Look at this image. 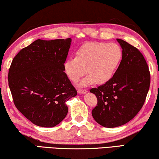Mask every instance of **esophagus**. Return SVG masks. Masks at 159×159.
<instances>
[{
  "label": "esophagus",
  "mask_w": 159,
  "mask_h": 159,
  "mask_svg": "<svg viewBox=\"0 0 159 159\" xmlns=\"http://www.w3.org/2000/svg\"><path fill=\"white\" fill-rule=\"evenodd\" d=\"M77 92H78V93H80V94H84L87 93V90L85 89H79L77 90Z\"/></svg>",
  "instance_id": "esophagus-1"
}]
</instances>
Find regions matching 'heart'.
<instances>
[{"label":"heart","mask_w":159,"mask_h":159,"mask_svg":"<svg viewBox=\"0 0 159 159\" xmlns=\"http://www.w3.org/2000/svg\"><path fill=\"white\" fill-rule=\"evenodd\" d=\"M123 56L118 43L88 42L81 46L76 53L64 63V71L73 82H77L82 76L89 73L81 82L86 86L96 82L103 84L111 79L119 66Z\"/></svg>","instance_id":"heart-1"}]
</instances>
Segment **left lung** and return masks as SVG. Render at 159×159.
Masks as SVG:
<instances>
[{
    "label": "left lung",
    "instance_id": "obj_1",
    "mask_svg": "<svg viewBox=\"0 0 159 159\" xmlns=\"http://www.w3.org/2000/svg\"><path fill=\"white\" fill-rule=\"evenodd\" d=\"M123 49L122 60L110 80L89 92L98 103L92 111L97 123L106 128L127 123L143 105L151 82L148 66L141 52L126 41L117 39Z\"/></svg>",
    "mask_w": 159,
    "mask_h": 159
}]
</instances>
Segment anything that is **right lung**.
I'll return each mask as SVG.
<instances>
[{
  "label": "right lung",
  "instance_id": "obj_1",
  "mask_svg": "<svg viewBox=\"0 0 159 159\" xmlns=\"http://www.w3.org/2000/svg\"><path fill=\"white\" fill-rule=\"evenodd\" d=\"M70 38L37 39L13 58L8 80L15 106L34 124L58 125L68 112L66 102L77 92L64 72Z\"/></svg>",
  "mask_w": 159,
  "mask_h": 159
}]
</instances>
